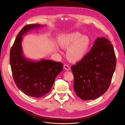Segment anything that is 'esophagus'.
Listing matches in <instances>:
<instances>
[{
	"instance_id": "obj_1",
	"label": "esophagus",
	"mask_w": 125,
	"mask_h": 125,
	"mask_svg": "<svg viewBox=\"0 0 125 125\" xmlns=\"http://www.w3.org/2000/svg\"><path fill=\"white\" fill-rule=\"evenodd\" d=\"M64 69L66 71H69L71 70V68L69 66V65H67V64H65V65H64Z\"/></svg>"
}]
</instances>
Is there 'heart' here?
<instances>
[{
  "label": "heart",
  "instance_id": "1",
  "mask_svg": "<svg viewBox=\"0 0 125 125\" xmlns=\"http://www.w3.org/2000/svg\"><path fill=\"white\" fill-rule=\"evenodd\" d=\"M60 47L67 48L66 55L72 62L82 60L89 49L90 41L87 36H83L78 32H73L60 35L58 38Z\"/></svg>",
  "mask_w": 125,
  "mask_h": 125
}]
</instances>
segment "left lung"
<instances>
[{"label":"left lung","mask_w":125,"mask_h":125,"mask_svg":"<svg viewBox=\"0 0 125 125\" xmlns=\"http://www.w3.org/2000/svg\"><path fill=\"white\" fill-rule=\"evenodd\" d=\"M116 64L111 42L98 38L90 51L76 65L71 66L74 77V88L81 99H95L107 90Z\"/></svg>","instance_id":"8db88e82"}]
</instances>
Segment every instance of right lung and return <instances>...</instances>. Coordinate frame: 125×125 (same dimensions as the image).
<instances>
[{"instance_id": "add662e5", "label": "right lung", "mask_w": 125, "mask_h": 125, "mask_svg": "<svg viewBox=\"0 0 125 125\" xmlns=\"http://www.w3.org/2000/svg\"><path fill=\"white\" fill-rule=\"evenodd\" d=\"M41 26L39 24L24 26L16 37L10 53L12 74L16 85L25 94L35 98H41L50 91L55 77L63 68L61 62L49 60L32 62L22 54V36Z\"/></svg>"}]
</instances>
